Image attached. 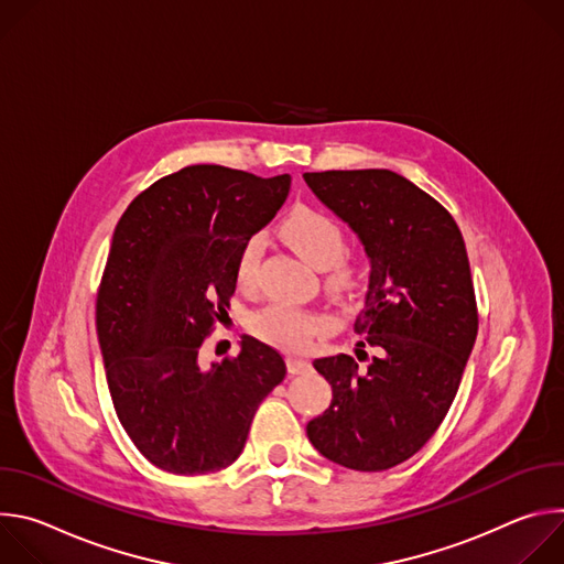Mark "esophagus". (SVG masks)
I'll return each mask as SVG.
<instances>
[{
    "mask_svg": "<svg viewBox=\"0 0 564 564\" xmlns=\"http://www.w3.org/2000/svg\"><path fill=\"white\" fill-rule=\"evenodd\" d=\"M305 370H310V361H307V359L296 357V355H290V357H288V372H290V375H301V372H305Z\"/></svg>",
    "mask_w": 564,
    "mask_h": 564,
    "instance_id": "34e87169",
    "label": "esophagus"
}]
</instances>
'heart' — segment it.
<instances>
[{
  "label": "heart",
  "mask_w": 564,
  "mask_h": 564,
  "mask_svg": "<svg viewBox=\"0 0 564 564\" xmlns=\"http://www.w3.org/2000/svg\"><path fill=\"white\" fill-rule=\"evenodd\" d=\"M281 236L305 263H310L316 270H330L328 288L333 292H350L357 285V265L341 259L344 229L333 216L314 207L299 205L283 218ZM261 252V236H252L243 246V250H240L236 263L238 285H254ZM250 328L259 339L272 346L301 352L310 348L318 333H324L326 318L312 310H303L290 303H272L252 316Z\"/></svg>",
  "instance_id": "1"
}]
</instances>
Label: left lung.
I'll return each instance as SVG.
<instances>
[{"mask_svg": "<svg viewBox=\"0 0 564 564\" xmlns=\"http://www.w3.org/2000/svg\"><path fill=\"white\" fill-rule=\"evenodd\" d=\"M344 220L370 265L355 324L377 357L312 361L333 386L330 406L310 420L312 446L352 470H386L413 457L440 429L477 337L464 238L453 216L388 170L303 174ZM357 346H364L359 341Z\"/></svg>", "mask_w": 564, "mask_h": 564, "instance_id": "1", "label": "left lung"}]
</instances>
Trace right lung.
Wrapping results in <instances>:
<instances>
[{
	"instance_id": "right-lung-1",
	"label": "right lung",
	"mask_w": 564,
	"mask_h": 564,
	"mask_svg": "<svg viewBox=\"0 0 564 564\" xmlns=\"http://www.w3.org/2000/svg\"><path fill=\"white\" fill-rule=\"evenodd\" d=\"M290 183L192 165L135 196L116 225L96 307L107 383L135 448L167 473L234 464L285 377L283 357L250 335L238 357L209 366L200 346L229 307L240 250L281 209Z\"/></svg>"
}]
</instances>
